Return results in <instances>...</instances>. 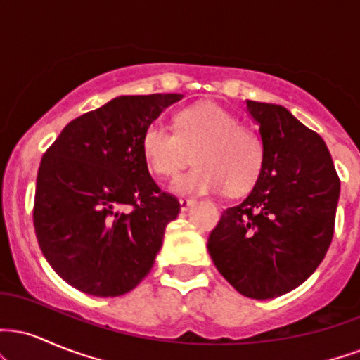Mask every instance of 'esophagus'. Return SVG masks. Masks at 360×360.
Masks as SVG:
<instances>
[{"label":"esophagus","mask_w":360,"mask_h":360,"mask_svg":"<svg viewBox=\"0 0 360 360\" xmlns=\"http://www.w3.org/2000/svg\"><path fill=\"white\" fill-rule=\"evenodd\" d=\"M179 205L183 212H188V210L194 205V200H191V198H179Z\"/></svg>","instance_id":"obj_1"}]
</instances>
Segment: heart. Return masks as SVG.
Returning a JSON list of instances; mask_svg holds the SVG:
<instances>
[{
	"label": "heart",
	"instance_id": "heart-1",
	"mask_svg": "<svg viewBox=\"0 0 360 360\" xmlns=\"http://www.w3.org/2000/svg\"><path fill=\"white\" fill-rule=\"evenodd\" d=\"M148 169L172 177L188 166L191 171L171 184L177 194H213L226 189L242 193L259 177L264 160L262 140L254 130L217 103L205 101L174 115V134L160 123H150L140 139Z\"/></svg>",
	"mask_w": 360,
	"mask_h": 360
}]
</instances>
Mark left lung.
Returning <instances> with one entry per match:
<instances>
[{
  "instance_id": "left-lung-1",
  "label": "left lung",
  "mask_w": 360,
  "mask_h": 360,
  "mask_svg": "<svg viewBox=\"0 0 360 360\" xmlns=\"http://www.w3.org/2000/svg\"><path fill=\"white\" fill-rule=\"evenodd\" d=\"M245 110L259 127L262 169L249 196L223 212L208 252L240 295L271 300L298 288L323 260L340 179L323 139L291 111L250 100Z\"/></svg>"
}]
</instances>
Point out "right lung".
<instances>
[{
    "label": "right lung",
    "mask_w": 360,
    "mask_h": 360,
    "mask_svg": "<svg viewBox=\"0 0 360 360\" xmlns=\"http://www.w3.org/2000/svg\"><path fill=\"white\" fill-rule=\"evenodd\" d=\"M183 94L118 96L60 131L39 167L34 225L44 257L91 296H122L154 266L181 205L140 148L143 130Z\"/></svg>",
    "instance_id": "right-lung-1"
}]
</instances>
